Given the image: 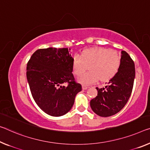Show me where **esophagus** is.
Returning a JSON list of instances; mask_svg holds the SVG:
<instances>
[{
  "label": "esophagus",
  "mask_w": 150,
  "mask_h": 150,
  "mask_svg": "<svg viewBox=\"0 0 150 150\" xmlns=\"http://www.w3.org/2000/svg\"><path fill=\"white\" fill-rule=\"evenodd\" d=\"M82 89H83V90H86L87 88H88V87L87 86H86V85H82Z\"/></svg>",
  "instance_id": "1"
}]
</instances>
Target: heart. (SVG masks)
<instances>
[{"label": "heart", "mask_w": 150, "mask_h": 150, "mask_svg": "<svg viewBox=\"0 0 150 150\" xmlns=\"http://www.w3.org/2000/svg\"><path fill=\"white\" fill-rule=\"evenodd\" d=\"M121 54L116 50L104 47L85 50L81 56L75 55L72 59V70L74 74L79 76L89 65V72L78 78L82 84L88 85L98 81H107L113 78L121 66Z\"/></svg>", "instance_id": "b5f03b06"}]
</instances>
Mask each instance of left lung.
<instances>
[{"mask_svg":"<svg viewBox=\"0 0 150 150\" xmlns=\"http://www.w3.org/2000/svg\"><path fill=\"white\" fill-rule=\"evenodd\" d=\"M135 76V64L127 53L121 51L118 72L104 88H96L97 96L90 103L96 115L107 117L115 115L125 107L132 92Z\"/></svg>","mask_w":150,"mask_h":150,"instance_id":"1","label":"left lung"}]
</instances>
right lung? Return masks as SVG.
Masks as SVG:
<instances>
[{"instance_id":"right-lung-1","label":"right lung","mask_w":150,"mask_h":150,"mask_svg":"<svg viewBox=\"0 0 150 150\" xmlns=\"http://www.w3.org/2000/svg\"><path fill=\"white\" fill-rule=\"evenodd\" d=\"M68 48L49 47L33 53L27 65L32 96L47 115L59 117L72 109L82 86L75 82L72 59Z\"/></svg>"}]
</instances>
